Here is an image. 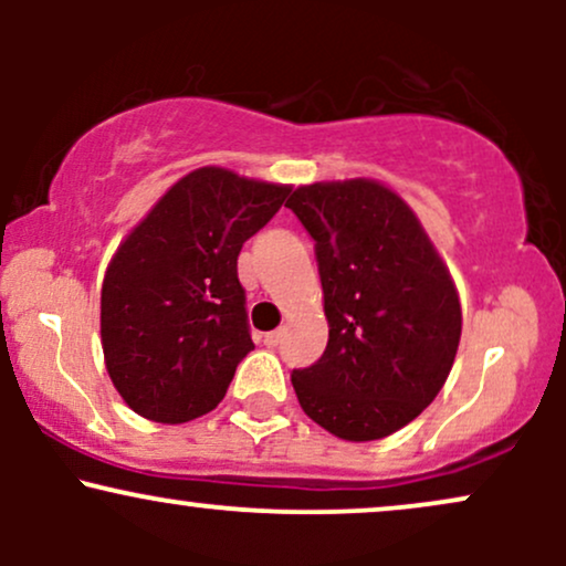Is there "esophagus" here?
<instances>
[{
	"instance_id": "34e87169",
	"label": "esophagus",
	"mask_w": 566,
	"mask_h": 566,
	"mask_svg": "<svg viewBox=\"0 0 566 566\" xmlns=\"http://www.w3.org/2000/svg\"><path fill=\"white\" fill-rule=\"evenodd\" d=\"M279 340H282V329H271V333L263 335V343H265V346H269V348L279 346Z\"/></svg>"
}]
</instances>
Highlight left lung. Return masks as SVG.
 Segmentation results:
<instances>
[{"label": "left lung", "mask_w": 566, "mask_h": 566, "mask_svg": "<svg viewBox=\"0 0 566 566\" xmlns=\"http://www.w3.org/2000/svg\"><path fill=\"white\" fill-rule=\"evenodd\" d=\"M287 207L316 242L327 350L290 375L303 412L346 441H375L437 399L458 354L463 311L450 269L380 180L297 186Z\"/></svg>", "instance_id": "obj_1"}]
</instances>
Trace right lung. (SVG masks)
I'll list each match as a JSON object with an SVG mask.
<instances>
[{
	"label": "right lung",
	"mask_w": 566,
	"mask_h": 566,
	"mask_svg": "<svg viewBox=\"0 0 566 566\" xmlns=\"http://www.w3.org/2000/svg\"><path fill=\"white\" fill-rule=\"evenodd\" d=\"M287 193L290 186L199 167L116 247L101 287V346L108 378L140 418L178 426L223 401L255 348L239 250Z\"/></svg>",
	"instance_id": "add662e5"
}]
</instances>
